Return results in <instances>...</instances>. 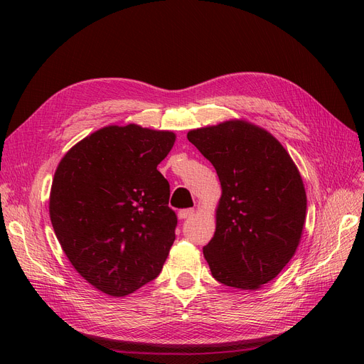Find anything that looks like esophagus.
<instances>
[{
    "mask_svg": "<svg viewBox=\"0 0 364 364\" xmlns=\"http://www.w3.org/2000/svg\"><path fill=\"white\" fill-rule=\"evenodd\" d=\"M195 215V209L188 208V209H181V211H178V218L180 220H186V218H190Z\"/></svg>",
    "mask_w": 364,
    "mask_h": 364,
    "instance_id": "1",
    "label": "esophagus"
}]
</instances>
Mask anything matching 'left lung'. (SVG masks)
Listing matches in <instances>:
<instances>
[{
    "instance_id": "8db88e82",
    "label": "left lung",
    "mask_w": 364,
    "mask_h": 364,
    "mask_svg": "<svg viewBox=\"0 0 364 364\" xmlns=\"http://www.w3.org/2000/svg\"><path fill=\"white\" fill-rule=\"evenodd\" d=\"M188 141L211 162L221 183L214 237L203 255L215 280L252 291L291 261L305 223L307 196L289 153L246 121L192 129Z\"/></svg>"
}]
</instances>
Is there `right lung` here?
Wrapping results in <instances>:
<instances>
[{"instance_id":"right-lung-1","label":"right lung","mask_w":364,"mask_h":364,"mask_svg":"<svg viewBox=\"0 0 364 364\" xmlns=\"http://www.w3.org/2000/svg\"><path fill=\"white\" fill-rule=\"evenodd\" d=\"M176 134L110 125L75 144L55 169L50 218L88 283L125 296L156 279L176 240L169 183L156 169Z\"/></svg>"}]
</instances>
